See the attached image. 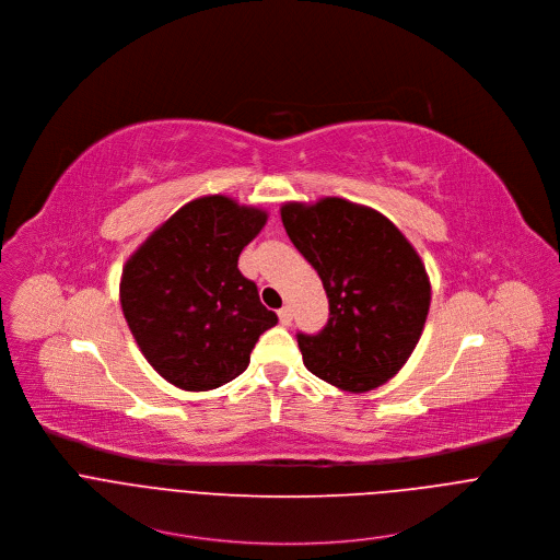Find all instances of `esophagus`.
<instances>
[{
    "label": "esophagus",
    "mask_w": 560,
    "mask_h": 560,
    "mask_svg": "<svg viewBox=\"0 0 560 560\" xmlns=\"http://www.w3.org/2000/svg\"><path fill=\"white\" fill-rule=\"evenodd\" d=\"M278 317H280V324H282V326H289L291 319H293V308H291V306H282V308L278 311Z\"/></svg>",
    "instance_id": "34e87169"
}]
</instances>
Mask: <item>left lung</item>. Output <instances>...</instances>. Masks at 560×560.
I'll return each mask as SVG.
<instances>
[{
	"mask_svg": "<svg viewBox=\"0 0 560 560\" xmlns=\"http://www.w3.org/2000/svg\"><path fill=\"white\" fill-rule=\"evenodd\" d=\"M280 215L330 311L317 335H298L304 366L347 393L380 388L408 362L428 317L419 254L384 213L347 198L284 202Z\"/></svg>",
	"mask_w": 560,
	"mask_h": 560,
	"instance_id": "left-lung-1",
	"label": "left lung"
}]
</instances>
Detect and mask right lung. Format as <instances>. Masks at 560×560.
I'll return each instance as SVG.
<instances>
[{
    "label": "right lung",
    "mask_w": 560,
    "mask_h": 560,
    "mask_svg": "<svg viewBox=\"0 0 560 560\" xmlns=\"http://www.w3.org/2000/svg\"><path fill=\"white\" fill-rule=\"evenodd\" d=\"M267 211L211 194L183 205L128 258L119 298L150 366L183 390L238 377L260 335L278 324L258 287L238 271L241 252Z\"/></svg>",
    "instance_id": "right-lung-1"
}]
</instances>
